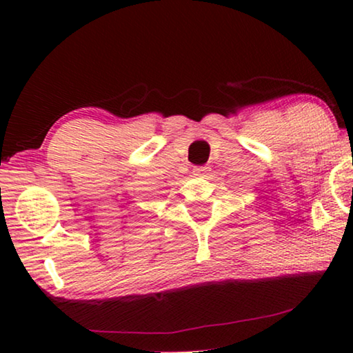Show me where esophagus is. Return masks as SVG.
Masks as SVG:
<instances>
[{
  "mask_svg": "<svg viewBox=\"0 0 353 353\" xmlns=\"http://www.w3.org/2000/svg\"><path fill=\"white\" fill-rule=\"evenodd\" d=\"M208 171H210L208 166H196V168H193V174L194 176H205Z\"/></svg>",
  "mask_w": 353,
  "mask_h": 353,
  "instance_id": "1",
  "label": "esophagus"
}]
</instances>
